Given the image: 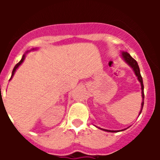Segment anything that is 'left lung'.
I'll use <instances>...</instances> for the list:
<instances>
[{
    "instance_id": "obj_1",
    "label": "left lung",
    "mask_w": 160,
    "mask_h": 160,
    "mask_svg": "<svg viewBox=\"0 0 160 160\" xmlns=\"http://www.w3.org/2000/svg\"><path fill=\"white\" fill-rule=\"evenodd\" d=\"M121 57H122V58L123 59V61L125 62L128 65V66H130V67L133 70V71H134V73H135V76L137 77V78H138V82H140V85H141V90H142V103H141V109H140V111H139V114H140L141 112H142V107H143V104H144V93H143V82H142V76H141L140 74V70H139V67H138V63H137L136 61L135 60V59L133 58L132 57H131V55L129 54V53H128V52H121ZM96 127V126H95ZM96 128H99V129L102 130V131H107V132H118V131H124V130L128 129V128H126V129H123V130H119V131H111V130H107V129H102V128H98V127H96Z\"/></svg>"
}]
</instances>
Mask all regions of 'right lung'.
I'll return each instance as SVG.
<instances>
[{"mask_svg":"<svg viewBox=\"0 0 160 160\" xmlns=\"http://www.w3.org/2000/svg\"><path fill=\"white\" fill-rule=\"evenodd\" d=\"M36 49H31V50H36ZM31 50H29V51H31ZM29 50H28V51H26V53H24V54H23V56H22V60L20 61L19 62H18V64L16 65V66H14L13 70H12V76H11V78H10V80H11V79H12V78L13 77L14 73H15V72H16V70H18V68L19 67V66H21V65H22V63L23 62H24V60H25V56H26V54H27V53H29Z\"/></svg>","mask_w":160,"mask_h":160,"instance_id":"add662e5","label":"right lung"}]
</instances>
